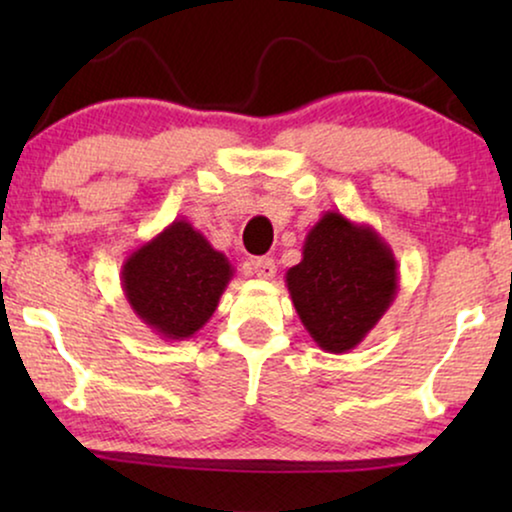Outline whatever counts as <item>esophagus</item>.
Instances as JSON below:
<instances>
[{
	"label": "esophagus",
	"instance_id": "obj_1",
	"mask_svg": "<svg viewBox=\"0 0 512 512\" xmlns=\"http://www.w3.org/2000/svg\"><path fill=\"white\" fill-rule=\"evenodd\" d=\"M251 270H254V275L258 279H272V277L277 275V265L268 256L254 258V261H251Z\"/></svg>",
	"mask_w": 512,
	"mask_h": 512
}]
</instances>
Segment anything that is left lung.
Returning a JSON list of instances; mask_svg holds the SVG:
<instances>
[{
    "label": "left lung",
    "instance_id": "left-lung-1",
    "mask_svg": "<svg viewBox=\"0 0 512 512\" xmlns=\"http://www.w3.org/2000/svg\"><path fill=\"white\" fill-rule=\"evenodd\" d=\"M293 307L310 338L331 354L352 352L398 293L394 251L368 223L324 212L286 272Z\"/></svg>",
    "mask_w": 512,
    "mask_h": 512
}]
</instances>
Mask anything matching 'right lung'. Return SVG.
I'll list each match as a JSON object with an SVG mask.
<instances>
[{
    "label": "right lung",
    "instance_id": "right-lung-1",
    "mask_svg": "<svg viewBox=\"0 0 512 512\" xmlns=\"http://www.w3.org/2000/svg\"><path fill=\"white\" fill-rule=\"evenodd\" d=\"M235 275L226 254L186 219H174L125 258L121 286L132 312L160 340L193 338Z\"/></svg>",
    "mask_w": 512,
    "mask_h": 512
}]
</instances>
